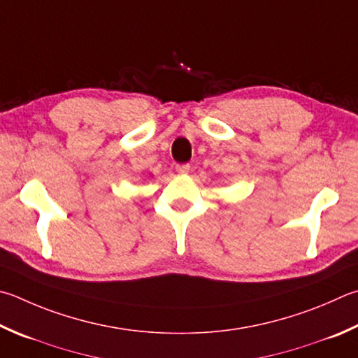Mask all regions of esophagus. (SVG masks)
<instances>
[{
    "instance_id": "obj_1",
    "label": "esophagus",
    "mask_w": 358,
    "mask_h": 358,
    "mask_svg": "<svg viewBox=\"0 0 358 358\" xmlns=\"http://www.w3.org/2000/svg\"><path fill=\"white\" fill-rule=\"evenodd\" d=\"M177 172L180 173V175H186L187 172H189V169H191V166L189 164H177Z\"/></svg>"
}]
</instances>
